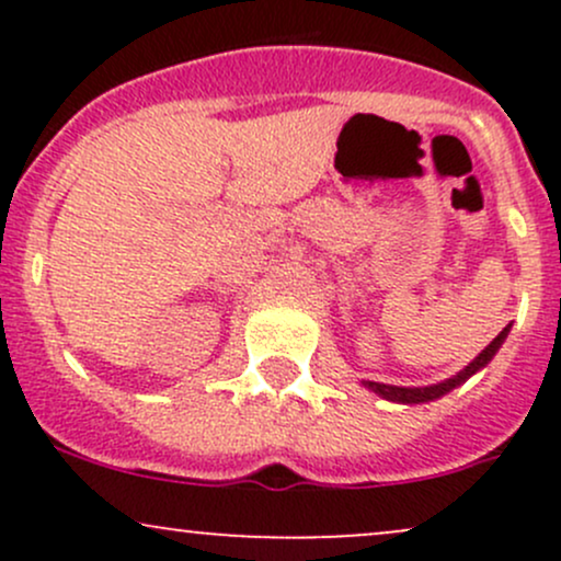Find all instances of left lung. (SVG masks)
Masks as SVG:
<instances>
[{
	"label": "left lung",
	"mask_w": 561,
	"mask_h": 561,
	"mask_svg": "<svg viewBox=\"0 0 561 561\" xmlns=\"http://www.w3.org/2000/svg\"><path fill=\"white\" fill-rule=\"evenodd\" d=\"M508 334V327H504V332L499 334V337L493 340L491 345L485 347V351L480 353L478 358H474L472 364L467 366L465 371H459L454 379H446V382H437V385H430V388H396V385H382V382H366V388H371L377 392V396L388 398V401H396V403H424V401H435V398L446 396L454 388H459L461 382H467L469 377L474 375V371H480L482 366H485L491 358L495 356V351H499L501 343L506 340Z\"/></svg>",
	"instance_id": "8db88e82"
}]
</instances>
